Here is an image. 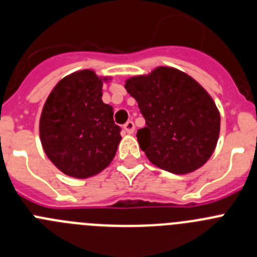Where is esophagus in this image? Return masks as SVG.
Here are the masks:
<instances>
[{
	"label": "esophagus",
	"mask_w": 257,
	"mask_h": 257,
	"mask_svg": "<svg viewBox=\"0 0 257 257\" xmlns=\"http://www.w3.org/2000/svg\"><path fill=\"white\" fill-rule=\"evenodd\" d=\"M124 129H125V132L128 134H132L134 133V123L132 120L126 121L125 124H124Z\"/></svg>",
	"instance_id": "esophagus-1"
}]
</instances>
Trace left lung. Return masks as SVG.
Instances as JSON below:
<instances>
[{
    "label": "left lung",
    "instance_id": "8db88e82",
    "mask_svg": "<svg viewBox=\"0 0 257 257\" xmlns=\"http://www.w3.org/2000/svg\"><path fill=\"white\" fill-rule=\"evenodd\" d=\"M146 126L137 138L153 165L189 174L209 160L219 137L220 116L209 93L179 69L158 67L126 81Z\"/></svg>",
    "mask_w": 257,
    "mask_h": 257
}]
</instances>
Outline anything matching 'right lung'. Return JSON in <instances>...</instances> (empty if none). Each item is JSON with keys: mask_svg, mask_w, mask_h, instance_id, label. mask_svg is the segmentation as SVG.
<instances>
[{"mask_svg": "<svg viewBox=\"0 0 257 257\" xmlns=\"http://www.w3.org/2000/svg\"><path fill=\"white\" fill-rule=\"evenodd\" d=\"M102 81L90 69L59 81L40 116V140L50 161L77 179L99 174L112 161L121 128L104 104Z\"/></svg>", "mask_w": 257, "mask_h": 257, "instance_id": "right-lung-1", "label": "right lung"}]
</instances>
